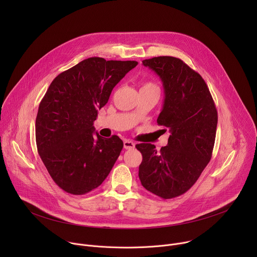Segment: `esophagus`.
I'll return each mask as SVG.
<instances>
[{"label": "esophagus", "mask_w": 257, "mask_h": 257, "mask_svg": "<svg viewBox=\"0 0 257 257\" xmlns=\"http://www.w3.org/2000/svg\"><path fill=\"white\" fill-rule=\"evenodd\" d=\"M134 148H135V143H133L132 141H129V140L124 141V149L125 150H133Z\"/></svg>", "instance_id": "1"}]
</instances>
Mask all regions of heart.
I'll return each mask as SVG.
<instances>
[{
	"instance_id": "1",
	"label": "heart",
	"mask_w": 257,
	"mask_h": 257,
	"mask_svg": "<svg viewBox=\"0 0 257 257\" xmlns=\"http://www.w3.org/2000/svg\"><path fill=\"white\" fill-rule=\"evenodd\" d=\"M141 89H154V90H158V91H159L158 86H157L154 82H151V81L145 82V83L142 85Z\"/></svg>"
}]
</instances>
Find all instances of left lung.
I'll return each instance as SVG.
<instances>
[{"mask_svg":"<svg viewBox=\"0 0 257 257\" xmlns=\"http://www.w3.org/2000/svg\"><path fill=\"white\" fill-rule=\"evenodd\" d=\"M142 64L163 82L165 99L158 124L171 135L160 152L151 143L136 144L142 155L138 176L146 190L170 199L188 191L209 163L217 112L203 78L182 60L163 56Z\"/></svg>","mask_w":257,"mask_h":257,"instance_id":"left-lung-1","label":"left lung"}]
</instances>
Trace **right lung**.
Wrapping results in <instances>:
<instances>
[{
    "mask_svg": "<svg viewBox=\"0 0 257 257\" xmlns=\"http://www.w3.org/2000/svg\"><path fill=\"white\" fill-rule=\"evenodd\" d=\"M137 64L88 58L62 72L49 86L35 120L36 146L64 191L88 193L111 172L123 141L117 135L101 137L94 132L93 122L113 88Z\"/></svg>",
    "mask_w": 257,
    "mask_h": 257,
    "instance_id": "add662e5",
    "label": "right lung"
}]
</instances>
